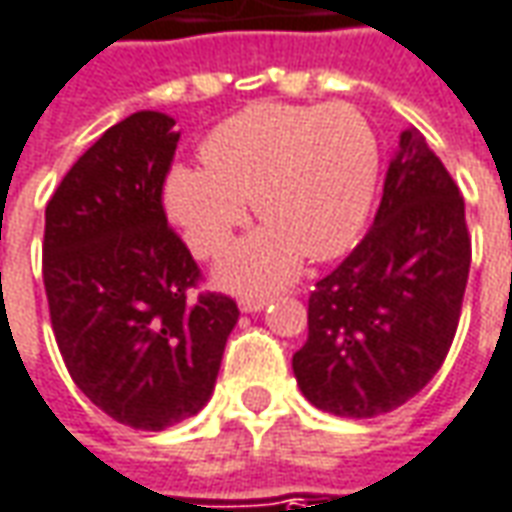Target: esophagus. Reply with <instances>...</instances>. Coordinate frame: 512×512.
<instances>
[{"label": "esophagus", "mask_w": 512, "mask_h": 512, "mask_svg": "<svg viewBox=\"0 0 512 512\" xmlns=\"http://www.w3.org/2000/svg\"><path fill=\"white\" fill-rule=\"evenodd\" d=\"M269 305V297H243L241 300V311L243 314H257Z\"/></svg>", "instance_id": "esophagus-1"}]
</instances>
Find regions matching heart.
<instances>
[{"mask_svg": "<svg viewBox=\"0 0 512 512\" xmlns=\"http://www.w3.org/2000/svg\"><path fill=\"white\" fill-rule=\"evenodd\" d=\"M381 148L347 103H255L215 125L201 168H176L165 210L198 257L227 246L249 215L266 221L229 252L215 280L238 294H269L297 277L302 257L344 255L373 207Z\"/></svg>", "mask_w": 512, "mask_h": 512, "instance_id": "obj_1", "label": "heart"}]
</instances>
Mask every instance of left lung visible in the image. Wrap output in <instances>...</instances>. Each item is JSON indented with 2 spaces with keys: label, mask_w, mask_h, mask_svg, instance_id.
<instances>
[{
  "label": "left lung",
  "mask_w": 512,
  "mask_h": 512,
  "mask_svg": "<svg viewBox=\"0 0 512 512\" xmlns=\"http://www.w3.org/2000/svg\"><path fill=\"white\" fill-rule=\"evenodd\" d=\"M471 269L465 201L417 128L401 131L364 241L316 283L294 375L316 409L375 417L443 367Z\"/></svg>",
  "instance_id": "8db88e82"
}]
</instances>
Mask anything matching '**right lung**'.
<instances>
[{"instance_id":"right-lung-1","label":"right lung","mask_w":512,"mask_h":512,"mask_svg":"<svg viewBox=\"0 0 512 512\" xmlns=\"http://www.w3.org/2000/svg\"><path fill=\"white\" fill-rule=\"evenodd\" d=\"M176 120L137 111L69 168L44 212V288L72 381L117 423L162 431L210 401L238 305L190 300L198 266L162 210Z\"/></svg>"}]
</instances>
